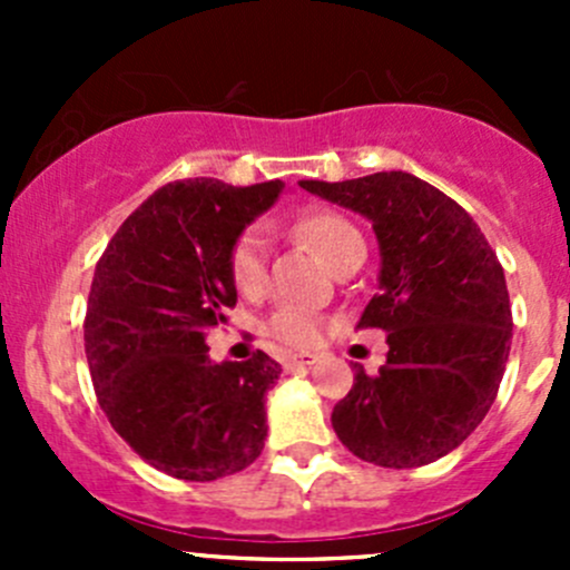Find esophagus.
<instances>
[{
  "label": "esophagus",
  "instance_id": "esophagus-1",
  "mask_svg": "<svg viewBox=\"0 0 570 570\" xmlns=\"http://www.w3.org/2000/svg\"><path fill=\"white\" fill-rule=\"evenodd\" d=\"M317 364V355L312 353H297V355H286L284 358V370L286 372H297V370H308V366Z\"/></svg>",
  "mask_w": 570,
  "mask_h": 570
}]
</instances>
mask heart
Segmentation results:
<instances>
[{"label":"heart","mask_w":570,"mask_h":570,"mask_svg":"<svg viewBox=\"0 0 570 570\" xmlns=\"http://www.w3.org/2000/svg\"><path fill=\"white\" fill-rule=\"evenodd\" d=\"M292 232L301 239H306L314 250L325 258L327 267H336L347 253H353L358 245H364L358 228L342 217L338 212L320 209H303L292 223ZM228 273H232L234 286L243 295H258L267 281V243L258 232H245L243 237L234 243L228 253ZM267 333L275 342L286 344V347H312L322 336V317L312 308L303 306H284L273 314Z\"/></svg>","instance_id":"1"}]
</instances>
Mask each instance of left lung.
<instances>
[{"instance_id":"1","label":"left lung","mask_w":570,"mask_h":570,"mask_svg":"<svg viewBox=\"0 0 570 570\" xmlns=\"http://www.w3.org/2000/svg\"><path fill=\"white\" fill-rule=\"evenodd\" d=\"M303 189L372 223L377 295L358 327L389 333L386 364L355 381L331 413L355 458L416 469L450 455L497 400L513 338L504 269L469 212L433 184L383 170Z\"/></svg>"}]
</instances>
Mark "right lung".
Segmentation results:
<instances>
[{
  "instance_id": "add662e5",
  "label": "right lung",
  "mask_w": 570,
  "mask_h": 570,
  "mask_svg": "<svg viewBox=\"0 0 570 570\" xmlns=\"http://www.w3.org/2000/svg\"><path fill=\"white\" fill-rule=\"evenodd\" d=\"M284 181L165 184L96 264L85 355L115 433L154 469L189 482L237 474L262 455L281 364L209 358L204 333L237 303L228 253Z\"/></svg>"
}]
</instances>
